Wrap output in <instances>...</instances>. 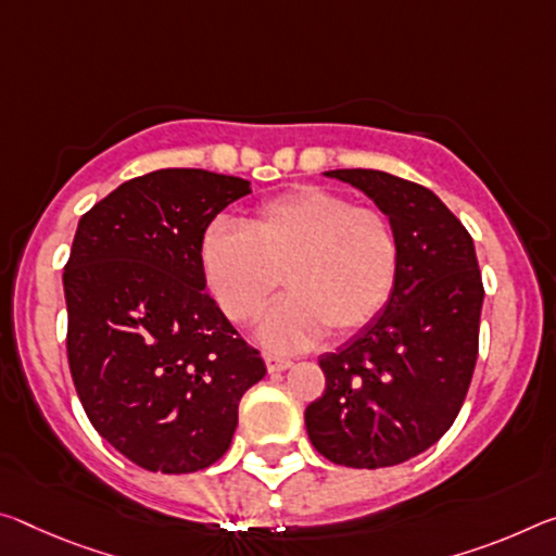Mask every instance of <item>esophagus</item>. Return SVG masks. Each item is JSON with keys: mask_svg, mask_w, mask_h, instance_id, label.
Here are the masks:
<instances>
[{"mask_svg": "<svg viewBox=\"0 0 556 556\" xmlns=\"http://www.w3.org/2000/svg\"><path fill=\"white\" fill-rule=\"evenodd\" d=\"M264 364H267L269 374H279V371H287V368L292 366V361L275 356V354H264Z\"/></svg>", "mask_w": 556, "mask_h": 556, "instance_id": "1", "label": "esophagus"}]
</instances>
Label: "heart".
Returning a JSON list of instances; mask_svg holds the SVG:
<instances>
[{"label":"heart","instance_id":"1","mask_svg":"<svg viewBox=\"0 0 556 556\" xmlns=\"http://www.w3.org/2000/svg\"><path fill=\"white\" fill-rule=\"evenodd\" d=\"M202 275L227 319H257L285 277L289 296L257 326L262 346L309 349L329 331L346 339L391 302L401 247L391 219L339 192L306 185L264 202L244 230L213 225L200 244Z\"/></svg>","mask_w":556,"mask_h":556}]
</instances>
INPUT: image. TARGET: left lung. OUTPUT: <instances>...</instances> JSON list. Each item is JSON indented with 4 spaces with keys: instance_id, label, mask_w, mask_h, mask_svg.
I'll use <instances>...</instances> for the list:
<instances>
[{
    "instance_id": "left-lung-1",
    "label": "left lung",
    "mask_w": 556,
    "mask_h": 556,
    "mask_svg": "<svg viewBox=\"0 0 556 556\" xmlns=\"http://www.w3.org/2000/svg\"><path fill=\"white\" fill-rule=\"evenodd\" d=\"M391 219L401 269L391 302L319 366L304 410L312 445L346 468H391L435 445L460 413L478 361L482 277L472 237L433 190L383 170H326Z\"/></svg>"
}]
</instances>
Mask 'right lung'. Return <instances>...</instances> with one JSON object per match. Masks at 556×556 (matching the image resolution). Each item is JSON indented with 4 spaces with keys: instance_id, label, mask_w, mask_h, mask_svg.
Segmentation results:
<instances>
[{
    "instance_id": "1",
    "label": "right lung",
    "mask_w": 556,
    "mask_h": 556,
    "mask_svg": "<svg viewBox=\"0 0 556 556\" xmlns=\"http://www.w3.org/2000/svg\"><path fill=\"white\" fill-rule=\"evenodd\" d=\"M250 180L165 167L78 219L64 269L68 366L101 438L151 472L210 468L267 368L205 292L200 244Z\"/></svg>"
}]
</instances>
